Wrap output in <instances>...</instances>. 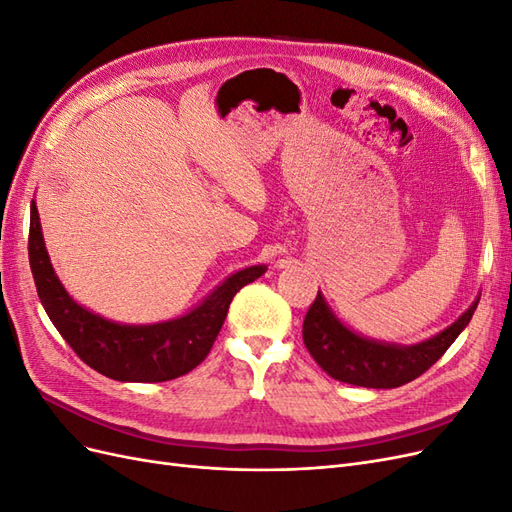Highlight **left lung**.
I'll return each mask as SVG.
<instances>
[{
	"label": "left lung",
	"mask_w": 512,
	"mask_h": 512,
	"mask_svg": "<svg viewBox=\"0 0 512 512\" xmlns=\"http://www.w3.org/2000/svg\"><path fill=\"white\" fill-rule=\"evenodd\" d=\"M478 301L480 297L438 335L412 346H401L378 342L348 329L318 290V297L303 320V342L331 378L365 389H395L425 374L451 348L470 324Z\"/></svg>",
	"instance_id": "obj_1"
}]
</instances>
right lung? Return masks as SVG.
Returning a JSON list of instances; mask_svg holds the SVG:
<instances>
[{"label":"right lung","mask_w":512,"mask_h":512,"mask_svg":"<svg viewBox=\"0 0 512 512\" xmlns=\"http://www.w3.org/2000/svg\"><path fill=\"white\" fill-rule=\"evenodd\" d=\"M29 265L40 303L68 346L98 374L119 382H166L205 361L228 314L232 297L267 271L252 265L213 288L188 314L153 324H121L76 303L44 247L36 200L29 215Z\"/></svg>","instance_id":"obj_1"}]
</instances>
